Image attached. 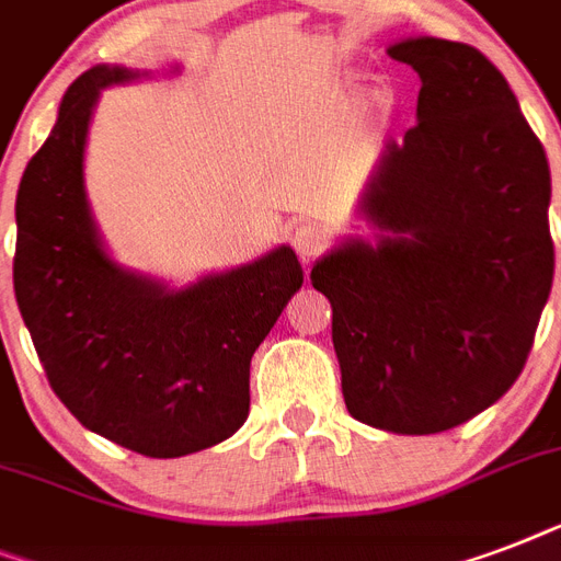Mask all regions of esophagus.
<instances>
[{"label":"esophagus","instance_id":"1","mask_svg":"<svg viewBox=\"0 0 561 561\" xmlns=\"http://www.w3.org/2000/svg\"><path fill=\"white\" fill-rule=\"evenodd\" d=\"M290 244H294L299 259L308 262V259H314V255H320L325 250V232L320 227H314V224H299L290 232Z\"/></svg>","mask_w":561,"mask_h":561}]
</instances>
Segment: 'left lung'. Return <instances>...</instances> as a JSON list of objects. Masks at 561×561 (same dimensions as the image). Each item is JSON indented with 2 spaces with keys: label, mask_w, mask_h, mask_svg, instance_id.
<instances>
[{
  "label": "left lung",
  "mask_w": 561,
  "mask_h": 561,
  "mask_svg": "<svg viewBox=\"0 0 561 561\" xmlns=\"http://www.w3.org/2000/svg\"><path fill=\"white\" fill-rule=\"evenodd\" d=\"M390 57L422 78L419 125L387 142L352 238L311 267L332 302L346 410L392 434H439L522 375L553 285L550 169L495 64L439 37Z\"/></svg>",
  "instance_id": "left-lung-1"
}]
</instances>
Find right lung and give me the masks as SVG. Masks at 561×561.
Instances as JSON below:
<instances>
[{
  "label": "right lung",
  "instance_id": "1",
  "mask_svg": "<svg viewBox=\"0 0 561 561\" xmlns=\"http://www.w3.org/2000/svg\"><path fill=\"white\" fill-rule=\"evenodd\" d=\"M92 66L66 90L16 192L13 290L57 399L83 427L145 457L224 443L250 413V358L302 288L290 247L188 288L118 267L83 192V148L104 87Z\"/></svg>",
  "mask_w": 561,
  "mask_h": 561
}]
</instances>
